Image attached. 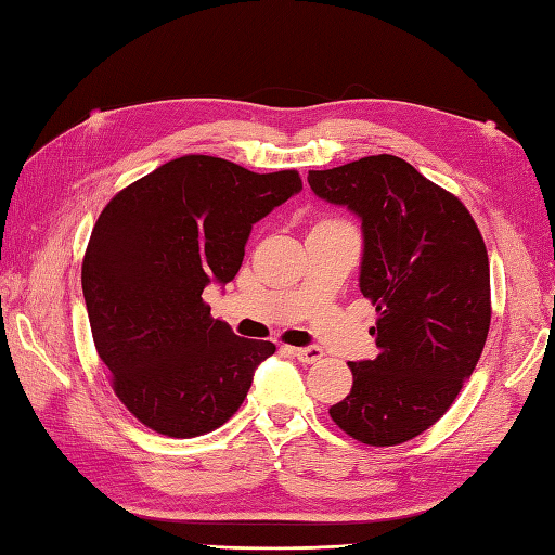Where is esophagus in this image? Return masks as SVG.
<instances>
[{"instance_id":"34e87169","label":"esophagus","mask_w":555,"mask_h":555,"mask_svg":"<svg viewBox=\"0 0 555 555\" xmlns=\"http://www.w3.org/2000/svg\"><path fill=\"white\" fill-rule=\"evenodd\" d=\"M293 354L300 359V362H305V364H314V362H319L321 357H324V352H321V347H317V345H307V347H295L293 350Z\"/></svg>"}]
</instances>
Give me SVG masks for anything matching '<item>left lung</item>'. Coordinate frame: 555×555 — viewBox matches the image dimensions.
Instances as JSON below:
<instances>
[{
    "label": "left lung",
    "instance_id": "obj_1",
    "mask_svg": "<svg viewBox=\"0 0 555 555\" xmlns=\"http://www.w3.org/2000/svg\"><path fill=\"white\" fill-rule=\"evenodd\" d=\"M307 182L362 222L359 291L378 312V357L350 362L352 390L328 414L359 442L402 444L442 418L482 354L485 241L459 198L388 153L309 170Z\"/></svg>",
    "mask_w": 555,
    "mask_h": 555
}]
</instances>
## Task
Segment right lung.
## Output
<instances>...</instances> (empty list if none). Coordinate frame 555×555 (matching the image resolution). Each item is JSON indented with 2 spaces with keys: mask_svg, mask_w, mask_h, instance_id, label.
I'll use <instances>...</instances> for the list:
<instances>
[{
  "mask_svg": "<svg viewBox=\"0 0 555 555\" xmlns=\"http://www.w3.org/2000/svg\"><path fill=\"white\" fill-rule=\"evenodd\" d=\"M300 191L295 170L255 175L189 153L99 215L82 262L89 324L115 395L149 428L167 437L219 428L276 352L212 319L203 291L238 274L253 224Z\"/></svg>",
  "mask_w": 555,
  "mask_h": 555,
  "instance_id": "1",
  "label": "right lung"
}]
</instances>
